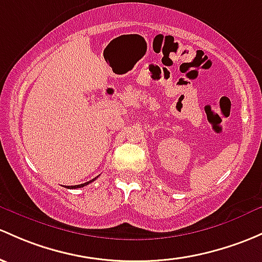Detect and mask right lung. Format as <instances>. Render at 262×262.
I'll use <instances>...</instances> for the list:
<instances>
[{"label": "right lung", "instance_id": "obj_1", "mask_svg": "<svg viewBox=\"0 0 262 262\" xmlns=\"http://www.w3.org/2000/svg\"><path fill=\"white\" fill-rule=\"evenodd\" d=\"M96 180V177L95 178H93V180L92 181H89V182H85V183H82V184H78V186H69L68 187V188H81V187H84V186H88V184H89V183H92V182L93 181H95Z\"/></svg>", "mask_w": 262, "mask_h": 262}]
</instances>
